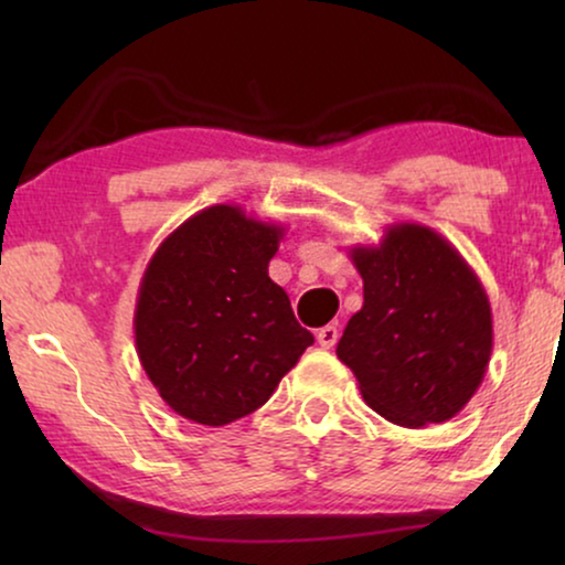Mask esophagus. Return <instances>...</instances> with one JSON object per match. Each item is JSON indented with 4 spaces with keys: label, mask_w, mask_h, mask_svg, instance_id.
I'll return each mask as SVG.
<instances>
[{
    "label": "esophagus",
    "mask_w": 565,
    "mask_h": 565,
    "mask_svg": "<svg viewBox=\"0 0 565 565\" xmlns=\"http://www.w3.org/2000/svg\"><path fill=\"white\" fill-rule=\"evenodd\" d=\"M337 339H339V329L337 327H321L319 331H316V342H319L323 350H331V347L337 344Z\"/></svg>",
    "instance_id": "34e87169"
}]
</instances>
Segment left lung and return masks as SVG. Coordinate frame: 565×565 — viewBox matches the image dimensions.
<instances>
[{
	"mask_svg": "<svg viewBox=\"0 0 565 565\" xmlns=\"http://www.w3.org/2000/svg\"><path fill=\"white\" fill-rule=\"evenodd\" d=\"M365 303L347 321L337 358L365 404L398 427L458 416L493 350L491 303L473 267L429 226L396 223L381 244L352 246Z\"/></svg>",
	"mask_w": 565,
	"mask_h": 565,
	"instance_id": "1",
	"label": "left lung"
}]
</instances>
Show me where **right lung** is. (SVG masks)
Masks as SVG:
<instances>
[{"label": "right lung", "instance_id": "obj_1", "mask_svg": "<svg viewBox=\"0 0 565 565\" xmlns=\"http://www.w3.org/2000/svg\"><path fill=\"white\" fill-rule=\"evenodd\" d=\"M282 236L238 205H211L153 252L136 298V352L174 414L205 427L242 419L313 344L269 280Z\"/></svg>", "mask_w": 565, "mask_h": 565}]
</instances>
